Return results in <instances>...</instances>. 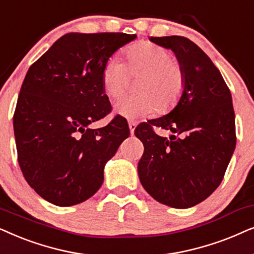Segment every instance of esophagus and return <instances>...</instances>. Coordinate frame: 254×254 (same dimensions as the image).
Listing matches in <instances>:
<instances>
[{
    "instance_id": "obj_1",
    "label": "esophagus",
    "mask_w": 254,
    "mask_h": 254,
    "mask_svg": "<svg viewBox=\"0 0 254 254\" xmlns=\"http://www.w3.org/2000/svg\"><path fill=\"white\" fill-rule=\"evenodd\" d=\"M136 123H134V122H132V121H129V129H130V132H131V134H133V131H134V129H136Z\"/></svg>"
}]
</instances>
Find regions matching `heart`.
<instances>
[{
  "label": "heart",
  "mask_w": 254,
  "mask_h": 254,
  "mask_svg": "<svg viewBox=\"0 0 254 254\" xmlns=\"http://www.w3.org/2000/svg\"><path fill=\"white\" fill-rule=\"evenodd\" d=\"M127 65L116 57L110 58L102 69V87L110 97L120 96L127 86L129 72H144L136 95L121 96L114 103L115 114L129 120L145 117L158 108L166 113L178 103L185 87V75L173 63L170 51L153 43H139L127 52Z\"/></svg>",
  "instance_id": "heart-1"
}]
</instances>
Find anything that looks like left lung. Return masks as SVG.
I'll return each mask as SVG.
<instances>
[{"instance_id": "left-lung-1", "label": "left lung", "mask_w": 254, "mask_h": 254, "mask_svg": "<svg viewBox=\"0 0 254 254\" xmlns=\"http://www.w3.org/2000/svg\"><path fill=\"white\" fill-rule=\"evenodd\" d=\"M150 40L175 54L185 87L173 110L134 130L144 145L138 175L154 200L172 208H190L218 187L235 151L231 93L217 67L191 40L181 36ZM153 126L172 134L158 136Z\"/></svg>"}]
</instances>
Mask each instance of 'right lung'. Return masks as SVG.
I'll return each instance as SVG.
<instances>
[{
  "label": "right lung",
  "instance_id": "add662e5",
  "mask_svg": "<svg viewBox=\"0 0 254 254\" xmlns=\"http://www.w3.org/2000/svg\"><path fill=\"white\" fill-rule=\"evenodd\" d=\"M136 38L66 33L26 73L13 115L18 162L30 187L50 203L69 207L92 197L103 184L106 164L130 136L122 116L100 129L89 125L110 111L104 65Z\"/></svg>",
  "mask_w": 254,
  "mask_h": 254
}]
</instances>
